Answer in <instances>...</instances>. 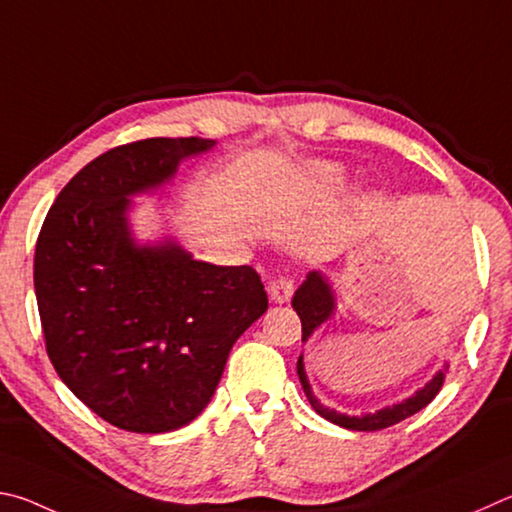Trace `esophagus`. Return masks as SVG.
<instances>
[{
	"instance_id": "34e87169",
	"label": "esophagus",
	"mask_w": 512,
	"mask_h": 512,
	"mask_svg": "<svg viewBox=\"0 0 512 512\" xmlns=\"http://www.w3.org/2000/svg\"><path fill=\"white\" fill-rule=\"evenodd\" d=\"M270 294L274 303H288L294 294V281L279 279L270 285Z\"/></svg>"
}]
</instances>
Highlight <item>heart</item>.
Returning a JSON list of instances; mask_svg holds the SVG:
<instances>
[{"mask_svg": "<svg viewBox=\"0 0 512 512\" xmlns=\"http://www.w3.org/2000/svg\"><path fill=\"white\" fill-rule=\"evenodd\" d=\"M315 173H317V177L326 179V182H335V179H339V170L333 168V166H326V164L324 166H317Z\"/></svg>", "mask_w": 512, "mask_h": 512, "instance_id": "b5f03b06", "label": "heart"}]
</instances>
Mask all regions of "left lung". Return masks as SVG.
<instances>
[{
  "label": "left lung",
  "mask_w": 512,
  "mask_h": 512,
  "mask_svg": "<svg viewBox=\"0 0 512 512\" xmlns=\"http://www.w3.org/2000/svg\"><path fill=\"white\" fill-rule=\"evenodd\" d=\"M292 308L297 310V315L301 317L303 342H308L312 333H315V330L321 324H324V321L333 317V312H335V292H333V288H330L326 276L317 272V270L308 272L306 281H303L301 288L294 292ZM445 371H447V364H445L443 371H438L434 378L425 384L423 389H418L414 396H409L407 400H400V402H396V405L373 411V414L348 416V414H339V411L330 409L326 405H321L319 398L315 396V391H312V387H310V382H308L306 366H303V355L299 357V362H297V373H299L301 387H303V391H306L312 409H315L319 416H324L326 420H330V423H335L339 427H346V429H355V432H378V429L391 427V425L400 423V420L418 414V411L425 409L429 402L436 398V393L441 391L443 382H445Z\"/></svg>",
  "instance_id": "8db88e82"
}]
</instances>
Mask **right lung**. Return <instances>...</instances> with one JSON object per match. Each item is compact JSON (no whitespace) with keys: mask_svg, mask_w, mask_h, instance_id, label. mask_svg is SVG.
<instances>
[{"mask_svg":"<svg viewBox=\"0 0 512 512\" xmlns=\"http://www.w3.org/2000/svg\"><path fill=\"white\" fill-rule=\"evenodd\" d=\"M213 139H141L78 170L44 218L33 283L44 344L71 393L107 423L164 434L209 405L231 346L263 317L254 267L137 245L132 195L157 191Z\"/></svg>","mask_w":512,"mask_h":512,"instance_id":"obj_1","label":"right lung"}]
</instances>
